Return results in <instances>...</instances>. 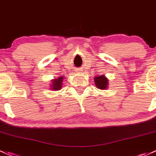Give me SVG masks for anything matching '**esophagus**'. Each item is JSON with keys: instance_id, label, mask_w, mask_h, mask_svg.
<instances>
[{"instance_id": "1", "label": "esophagus", "mask_w": 156, "mask_h": 156, "mask_svg": "<svg viewBox=\"0 0 156 156\" xmlns=\"http://www.w3.org/2000/svg\"><path fill=\"white\" fill-rule=\"evenodd\" d=\"M81 69H76V73H81Z\"/></svg>"}]
</instances>
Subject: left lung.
<instances>
[{
	"label": "left lung",
	"instance_id": "left-lung-1",
	"mask_svg": "<svg viewBox=\"0 0 156 156\" xmlns=\"http://www.w3.org/2000/svg\"><path fill=\"white\" fill-rule=\"evenodd\" d=\"M94 81H95V86L98 89L100 90H106L108 87L109 81L107 79V77L105 75H98V76H95L94 78Z\"/></svg>",
	"mask_w": 156,
	"mask_h": 156
}]
</instances>
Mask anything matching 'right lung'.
<instances>
[{
  "label": "right lung",
  "mask_w": 156,
  "mask_h": 156,
  "mask_svg": "<svg viewBox=\"0 0 156 156\" xmlns=\"http://www.w3.org/2000/svg\"><path fill=\"white\" fill-rule=\"evenodd\" d=\"M63 80H64V76H60L58 78H55V79L52 80L50 84V90H55V91H58V90H60L62 87V83Z\"/></svg>",
  "instance_id": "obj_1"
}]
</instances>
